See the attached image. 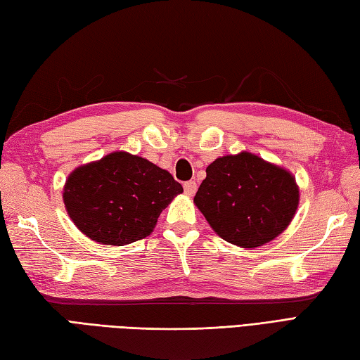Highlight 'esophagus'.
Segmentation results:
<instances>
[{"label": "esophagus", "instance_id": "1", "mask_svg": "<svg viewBox=\"0 0 360 360\" xmlns=\"http://www.w3.org/2000/svg\"><path fill=\"white\" fill-rule=\"evenodd\" d=\"M196 188H198V186H196L195 181H188L184 184V192L188 196H193L196 193Z\"/></svg>", "mask_w": 360, "mask_h": 360}]
</instances>
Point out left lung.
Returning a JSON list of instances; mask_svg holds the SVG:
<instances>
[{
	"label": "left lung",
	"instance_id": "obj_1",
	"mask_svg": "<svg viewBox=\"0 0 360 360\" xmlns=\"http://www.w3.org/2000/svg\"><path fill=\"white\" fill-rule=\"evenodd\" d=\"M205 173L193 202L227 243L259 248L292 221L300 195L285 168L241 151L215 159Z\"/></svg>",
	"mask_w": 360,
	"mask_h": 360
}]
</instances>
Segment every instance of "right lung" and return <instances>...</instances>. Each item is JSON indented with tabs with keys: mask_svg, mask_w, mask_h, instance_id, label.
<instances>
[{
	"mask_svg": "<svg viewBox=\"0 0 360 360\" xmlns=\"http://www.w3.org/2000/svg\"><path fill=\"white\" fill-rule=\"evenodd\" d=\"M184 192L167 170L141 156L114 151L68 176V215L88 238L125 246L148 236L176 195Z\"/></svg>",
	"mask_w": 360,
	"mask_h": 360,
	"instance_id": "obj_1",
	"label": "right lung"
}]
</instances>
